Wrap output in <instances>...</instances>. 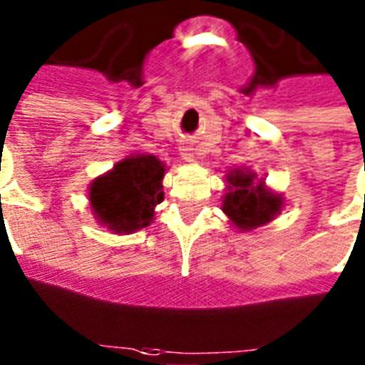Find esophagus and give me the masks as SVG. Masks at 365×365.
I'll list each match as a JSON object with an SVG mask.
<instances>
[{
    "mask_svg": "<svg viewBox=\"0 0 365 365\" xmlns=\"http://www.w3.org/2000/svg\"><path fill=\"white\" fill-rule=\"evenodd\" d=\"M194 150H196V148H194V145H182V148H180V156H182V160H186V162H192V160L196 158V156H194Z\"/></svg>",
    "mask_w": 365,
    "mask_h": 365,
    "instance_id": "esophagus-1",
    "label": "esophagus"
}]
</instances>
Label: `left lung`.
<instances>
[{
	"instance_id": "8db88e82",
	"label": "left lung",
	"mask_w": 365,
	"mask_h": 365,
	"mask_svg": "<svg viewBox=\"0 0 365 365\" xmlns=\"http://www.w3.org/2000/svg\"><path fill=\"white\" fill-rule=\"evenodd\" d=\"M284 197L265 185L264 177L250 168L232 169L226 173V194L222 196V211L237 232H252L273 222L281 215Z\"/></svg>"
}]
</instances>
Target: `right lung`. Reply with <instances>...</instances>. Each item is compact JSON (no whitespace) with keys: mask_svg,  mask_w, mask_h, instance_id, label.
<instances>
[{"mask_svg":"<svg viewBox=\"0 0 365 365\" xmlns=\"http://www.w3.org/2000/svg\"><path fill=\"white\" fill-rule=\"evenodd\" d=\"M168 165L153 154H130L90 182L88 201L100 226L120 235L150 226L154 209L164 201Z\"/></svg>","mask_w":365,"mask_h":365,"instance_id":"obj_1","label":"right lung"}]
</instances>
